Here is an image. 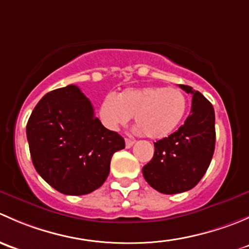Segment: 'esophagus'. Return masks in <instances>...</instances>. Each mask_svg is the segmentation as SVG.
<instances>
[{
    "label": "esophagus",
    "mask_w": 249,
    "mask_h": 249,
    "mask_svg": "<svg viewBox=\"0 0 249 249\" xmlns=\"http://www.w3.org/2000/svg\"><path fill=\"white\" fill-rule=\"evenodd\" d=\"M135 141L131 140V139H125V145H126V148H131L132 145H134Z\"/></svg>",
    "instance_id": "esophagus-1"
}]
</instances>
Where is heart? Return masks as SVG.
Masks as SVG:
<instances>
[{
    "label": "heart",
    "instance_id": "b5f03b06",
    "mask_svg": "<svg viewBox=\"0 0 249 249\" xmlns=\"http://www.w3.org/2000/svg\"><path fill=\"white\" fill-rule=\"evenodd\" d=\"M187 107L188 99L180 89L152 85L125 89L117 96L107 95L100 106V117L108 129L117 130L134 115L140 131L160 140L175 131Z\"/></svg>",
    "mask_w": 249,
    "mask_h": 249
}]
</instances>
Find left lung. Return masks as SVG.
<instances>
[{
  "label": "left lung",
  "instance_id": "left-lung-1",
  "mask_svg": "<svg viewBox=\"0 0 249 249\" xmlns=\"http://www.w3.org/2000/svg\"><path fill=\"white\" fill-rule=\"evenodd\" d=\"M179 87L193 95L190 114L177 131L154 143L153 159L142 170L148 184L162 194H178L194 188L207 171L214 153L212 104L189 85Z\"/></svg>",
  "mask_w": 249,
  "mask_h": 249
}]
</instances>
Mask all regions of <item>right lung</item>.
I'll return each instance as SVG.
<instances>
[{"label":"right lung","instance_id":"right-lung-1","mask_svg":"<svg viewBox=\"0 0 249 249\" xmlns=\"http://www.w3.org/2000/svg\"><path fill=\"white\" fill-rule=\"evenodd\" d=\"M32 162L57 192L85 195L108 177L110 159L125 141L95 117L91 102L77 85L42 97L26 125Z\"/></svg>","mask_w":249,"mask_h":249}]
</instances>
